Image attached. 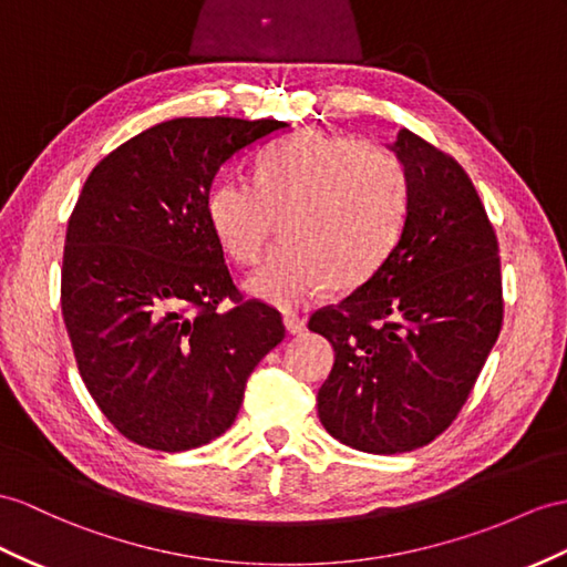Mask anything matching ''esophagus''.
<instances>
[{
	"label": "esophagus",
	"mask_w": 567,
	"mask_h": 567,
	"mask_svg": "<svg viewBox=\"0 0 567 567\" xmlns=\"http://www.w3.org/2000/svg\"><path fill=\"white\" fill-rule=\"evenodd\" d=\"M284 327H286L288 334L296 337V334H302V331H306V320H300V317H296V315H286Z\"/></svg>",
	"instance_id": "34e87169"
}]
</instances>
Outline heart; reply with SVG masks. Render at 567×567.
<instances>
[{
    "label": "heart",
    "instance_id": "1",
    "mask_svg": "<svg viewBox=\"0 0 567 567\" xmlns=\"http://www.w3.org/2000/svg\"><path fill=\"white\" fill-rule=\"evenodd\" d=\"M404 212L406 175L390 151L320 130L265 151L255 185L226 175L206 195L214 238L238 265H255L281 216L286 243L245 288L284 310L317 298L329 284L365 281L394 247Z\"/></svg>",
    "mask_w": 567,
    "mask_h": 567
}]
</instances>
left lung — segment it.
<instances>
[{"label": "left lung", "instance_id": "obj_1", "mask_svg": "<svg viewBox=\"0 0 567 567\" xmlns=\"http://www.w3.org/2000/svg\"><path fill=\"white\" fill-rule=\"evenodd\" d=\"M402 236L339 306L310 317L337 361L317 392L331 437L361 452L423 447L454 421L503 324L498 240L452 156L409 130Z\"/></svg>", "mask_w": 567, "mask_h": 567}]
</instances>
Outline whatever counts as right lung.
<instances>
[{"label": "right lung", "mask_w": 567, "mask_h": 567, "mask_svg": "<svg viewBox=\"0 0 567 567\" xmlns=\"http://www.w3.org/2000/svg\"><path fill=\"white\" fill-rule=\"evenodd\" d=\"M284 130L279 120L161 122L107 154L81 189L62 315L86 390L136 445L185 452L226 433L250 372L284 339L281 315L238 293L206 220L220 165Z\"/></svg>", "instance_id": "add662e5"}]
</instances>
